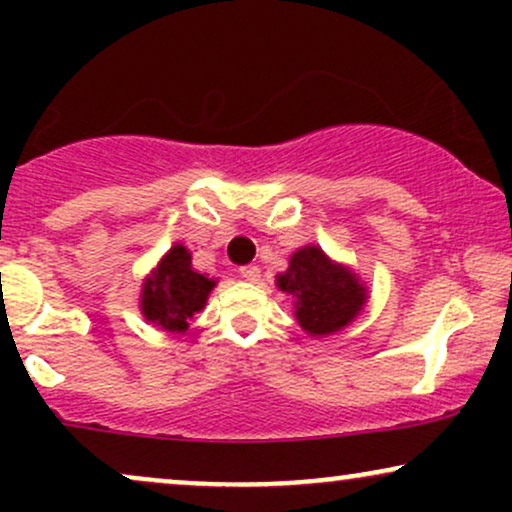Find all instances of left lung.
<instances>
[{"label":"left lung","instance_id":"8db88e82","mask_svg":"<svg viewBox=\"0 0 512 512\" xmlns=\"http://www.w3.org/2000/svg\"><path fill=\"white\" fill-rule=\"evenodd\" d=\"M214 281L195 272L192 255L182 245H175L163 257L154 274L146 279L142 291V310L146 320L158 322L163 330L180 332L187 320L207 303Z\"/></svg>","mask_w":512,"mask_h":512}]
</instances>
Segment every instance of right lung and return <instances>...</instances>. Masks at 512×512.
Listing matches in <instances>:
<instances>
[{"label":"right lung","instance_id":"obj_1","mask_svg":"<svg viewBox=\"0 0 512 512\" xmlns=\"http://www.w3.org/2000/svg\"><path fill=\"white\" fill-rule=\"evenodd\" d=\"M279 289L296 298V317L310 334L342 330L366 303V289L356 274L327 260L317 245H305L279 276Z\"/></svg>","mask_w":512,"mask_h":512}]
</instances>
